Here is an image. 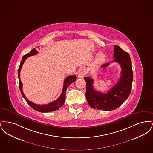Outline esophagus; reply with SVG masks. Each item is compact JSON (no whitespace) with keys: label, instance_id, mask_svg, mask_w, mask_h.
Instances as JSON below:
<instances>
[{"label":"esophagus","instance_id":"esophagus-1","mask_svg":"<svg viewBox=\"0 0 153 153\" xmlns=\"http://www.w3.org/2000/svg\"><path fill=\"white\" fill-rule=\"evenodd\" d=\"M86 74V69L85 68H82L81 69L78 74V77L79 78H83L84 76Z\"/></svg>","mask_w":153,"mask_h":153}]
</instances>
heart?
<instances>
[{
  "mask_svg": "<svg viewBox=\"0 0 153 153\" xmlns=\"http://www.w3.org/2000/svg\"><path fill=\"white\" fill-rule=\"evenodd\" d=\"M105 59V56L103 53H100L97 56V61L99 62H102Z\"/></svg>",
  "mask_w": 153,
  "mask_h": 153,
  "instance_id": "1",
  "label": "heart"
}]
</instances>
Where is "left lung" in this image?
Segmentation results:
<instances>
[{
	"mask_svg": "<svg viewBox=\"0 0 153 153\" xmlns=\"http://www.w3.org/2000/svg\"><path fill=\"white\" fill-rule=\"evenodd\" d=\"M114 62H118L122 68L121 76L117 84L110 89L106 94L97 92L93 87L94 80L85 77V96L88 103L94 109L111 111L117 108L128 98L131 93L133 73L131 60L129 54L124 51L119 46H114ZM109 65L106 63L101 66L105 68Z\"/></svg>",
	"mask_w": 153,
	"mask_h": 153,
	"instance_id": "obj_1",
	"label": "left lung"
}]
</instances>
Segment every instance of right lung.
<instances>
[{
    "mask_svg": "<svg viewBox=\"0 0 153 153\" xmlns=\"http://www.w3.org/2000/svg\"><path fill=\"white\" fill-rule=\"evenodd\" d=\"M38 53V51H36V49L34 48L31 51L25 54L23 57H22V61L21 62L20 66L19 67L18 71V79H19V89L21 91V94H22L23 97L25 99V100L27 102V104L29 105L30 107H31L33 109L36 111H37L38 112H52V111H56L57 109H59V108L63 106L64 102L65 100V96H66V91L67 88L69 87V85L73 82L74 81H75L77 77L76 76L73 75V76H68L64 80V86H63V89H62V91L61 93V95L59 96V97H58L57 99H56V100H54V102H51L49 104H36L33 102L29 101L27 98L26 97V96L23 94V91H22V83L20 79V72L22 68V65L25 62V61L27 57H29L30 56H34L35 54H36Z\"/></svg>",
    "mask_w": 153,
    "mask_h": 153,
    "instance_id": "1",
    "label": "right lung"
}]
</instances>
